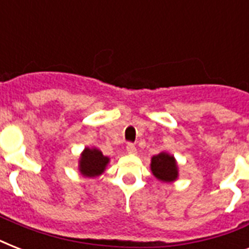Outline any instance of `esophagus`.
Returning a JSON list of instances; mask_svg holds the SVG:
<instances>
[{
	"label": "esophagus",
	"instance_id": "esophagus-1",
	"mask_svg": "<svg viewBox=\"0 0 249 249\" xmlns=\"http://www.w3.org/2000/svg\"><path fill=\"white\" fill-rule=\"evenodd\" d=\"M126 151H128V154H136V144L132 143V142H128V143H126Z\"/></svg>",
	"mask_w": 249,
	"mask_h": 249
}]
</instances>
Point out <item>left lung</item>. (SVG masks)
I'll return each instance as SVG.
<instances>
[{
  "label": "left lung",
  "mask_w": 249,
  "mask_h": 249,
  "mask_svg": "<svg viewBox=\"0 0 249 249\" xmlns=\"http://www.w3.org/2000/svg\"><path fill=\"white\" fill-rule=\"evenodd\" d=\"M151 170L156 178L161 181H174L177 178V164L173 156L160 152L151 160Z\"/></svg>",
  "instance_id": "8db88e82"
}]
</instances>
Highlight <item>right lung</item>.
<instances>
[{
    "mask_svg": "<svg viewBox=\"0 0 249 249\" xmlns=\"http://www.w3.org/2000/svg\"><path fill=\"white\" fill-rule=\"evenodd\" d=\"M108 160L97 148H85L80 160V172L86 177H95L105 170Z\"/></svg>",
    "mask_w": 249,
    "mask_h": 249,
    "instance_id": "obj_1",
    "label": "right lung"
}]
</instances>
